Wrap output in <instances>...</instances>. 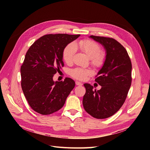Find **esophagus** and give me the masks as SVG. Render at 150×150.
I'll return each instance as SVG.
<instances>
[{
    "mask_svg": "<svg viewBox=\"0 0 150 150\" xmlns=\"http://www.w3.org/2000/svg\"><path fill=\"white\" fill-rule=\"evenodd\" d=\"M75 84H76V85H77V86H80L83 85V84H82L81 83L79 82V81H75Z\"/></svg>",
    "mask_w": 150,
    "mask_h": 150,
    "instance_id": "34e87169",
    "label": "esophagus"
}]
</instances>
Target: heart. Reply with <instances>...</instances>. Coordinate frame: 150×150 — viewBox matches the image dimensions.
Instances as JSON below:
<instances>
[{
  "label": "heart",
  "instance_id": "heart-1",
  "mask_svg": "<svg viewBox=\"0 0 150 150\" xmlns=\"http://www.w3.org/2000/svg\"><path fill=\"white\" fill-rule=\"evenodd\" d=\"M76 47L90 58L91 64L94 67L99 69L103 66L106 60V54L101 52V47L98 43L89 39H84L78 42ZM76 47L74 43H70L63 49L62 57L67 64L72 62L76 52ZM92 73L91 70L89 69L80 67L75 68L70 72V75L73 78L81 81L86 80L87 76L92 75Z\"/></svg>",
  "mask_w": 150,
  "mask_h": 150
}]
</instances>
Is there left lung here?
Masks as SVG:
<instances>
[{"instance_id":"8db88e82","label":"left lung","mask_w":150,"mask_h":150,"mask_svg":"<svg viewBox=\"0 0 150 150\" xmlns=\"http://www.w3.org/2000/svg\"><path fill=\"white\" fill-rule=\"evenodd\" d=\"M90 38L104 46L106 56L95 80L101 88L93 91L90 84H84L83 105L93 117L106 119L119 111L127 97L132 81L131 61L127 50L115 39L93 35Z\"/></svg>"}]
</instances>
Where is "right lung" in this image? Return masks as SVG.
<instances>
[{
    "label": "right lung",
    "mask_w": 150,
    "mask_h": 150,
    "mask_svg": "<svg viewBox=\"0 0 150 150\" xmlns=\"http://www.w3.org/2000/svg\"><path fill=\"white\" fill-rule=\"evenodd\" d=\"M80 36L46 35L28 50L21 67V87L29 105L36 112L49 115L57 112L74 88L75 83L71 78L54 82L53 76L64 66L63 49Z\"/></svg>",
    "instance_id": "add662e5"
}]
</instances>
